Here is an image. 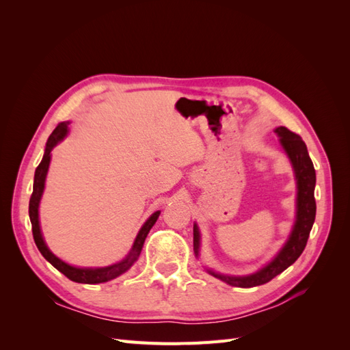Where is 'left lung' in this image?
I'll return each instance as SVG.
<instances>
[{"mask_svg":"<svg viewBox=\"0 0 350 350\" xmlns=\"http://www.w3.org/2000/svg\"><path fill=\"white\" fill-rule=\"evenodd\" d=\"M279 137L280 143L283 146L284 152L288 153L291 162L295 169L296 179H298V211H296V221L292 234L284 243L282 251L278 254L271 262H269L266 267L260 271L250 274V276H225V274H219L208 271L211 276L220 279L221 282H226L230 286H237V288H254V286H260L270 282L288 269L291 264H293L299 258L302 251L305 250L306 242L310 238V232L312 229L314 220H315V211L317 204L314 198V188H315V169L312 165L311 157L306 150V146L304 140L298 134L292 133L286 126H279L274 130ZM198 247H200V232L197 225H194V251L196 256H198Z\"/></svg>","mask_w":350,"mask_h":350,"instance_id":"obj_1","label":"left lung"}]
</instances>
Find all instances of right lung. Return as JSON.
I'll return each instance as SVG.
<instances>
[{
	"instance_id": "add662e5",
	"label": "right lung",
	"mask_w": 350,
	"mask_h": 350,
	"mask_svg": "<svg viewBox=\"0 0 350 350\" xmlns=\"http://www.w3.org/2000/svg\"><path fill=\"white\" fill-rule=\"evenodd\" d=\"M68 131V122H59L55 130L52 131V134L49 135V139L46 142V147H45V154L42 157V161L39 163V166L36 167L35 171V181H33V193L30 196V201H29V217L31 221V232H33V239L38 250L40 251L42 256H44L52 266H54L58 271H61L64 274L66 278H68L72 282L77 283H86V284H96V283H103L112 280L115 278H118L120 274L125 273L129 270L133 264L139 258L144 239L149 234V230L152 229V226L156 224V220L161 215V211H156L149 219H147L146 224L143 225V228L140 229L139 235H137L134 245L130 251L129 256H126L121 262L113 264V266L109 267H102V269H79V267H72L66 264L64 261H61L58 257H55L52 254L46 243L42 238L40 234V226H39V215H38V207H39V201L42 197V193H44V187H45V178H46V172L49 167V162H51V152L54 147L64 139Z\"/></svg>"
}]
</instances>
